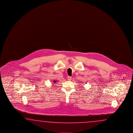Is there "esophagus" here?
Listing matches in <instances>:
<instances>
[{"mask_svg":"<svg viewBox=\"0 0 133 133\" xmlns=\"http://www.w3.org/2000/svg\"><path fill=\"white\" fill-rule=\"evenodd\" d=\"M68 80H71V79H72V77H71V76H68Z\"/></svg>","mask_w":133,"mask_h":133,"instance_id":"esophagus-1","label":"esophagus"}]
</instances>
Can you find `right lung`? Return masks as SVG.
Masks as SVG:
<instances>
[{
  "instance_id": "1",
  "label": "right lung",
  "mask_w": 133,
  "mask_h": 133,
  "mask_svg": "<svg viewBox=\"0 0 133 133\" xmlns=\"http://www.w3.org/2000/svg\"><path fill=\"white\" fill-rule=\"evenodd\" d=\"M56 82H57V81H53V83H55Z\"/></svg>"
}]
</instances>
